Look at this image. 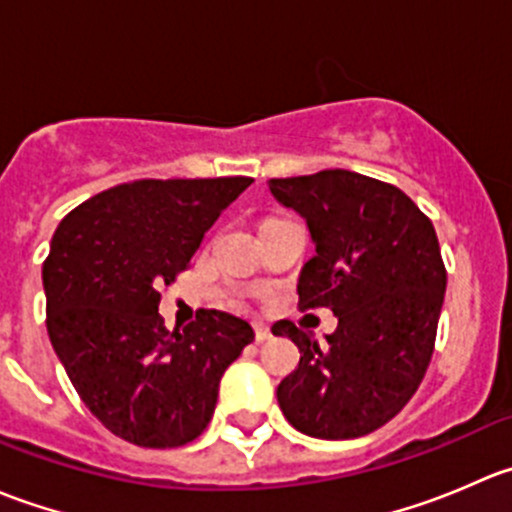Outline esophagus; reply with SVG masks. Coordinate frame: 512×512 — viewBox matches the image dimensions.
I'll return each mask as SVG.
<instances>
[{"label":"esophagus","mask_w":512,"mask_h":512,"mask_svg":"<svg viewBox=\"0 0 512 512\" xmlns=\"http://www.w3.org/2000/svg\"><path fill=\"white\" fill-rule=\"evenodd\" d=\"M270 339H272L270 327H265L262 322H255V342L262 344V342H270Z\"/></svg>","instance_id":"34e87169"}]
</instances>
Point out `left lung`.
I'll use <instances>...</instances> for the list:
<instances>
[{
	"label": "left lung",
	"mask_w": 512,
	"mask_h": 512,
	"mask_svg": "<svg viewBox=\"0 0 512 512\" xmlns=\"http://www.w3.org/2000/svg\"><path fill=\"white\" fill-rule=\"evenodd\" d=\"M307 220L317 255L299 277V312L327 307L337 332L317 344L289 319L272 327L299 349L277 386L297 431L344 441L376 431L416 394L436 347L446 267L428 215L404 190L354 170L272 178Z\"/></svg>",
	"instance_id": "8db88e82"
}]
</instances>
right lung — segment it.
Masks as SVG:
<instances>
[{"label":"right lung","instance_id":"add662e5","mask_svg":"<svg viewBox=\"0 0 512 512\" xmlns=\"http://www.w3.org/2000/svg\"><path fill=\"white\" fill-rule=\"evenodd\" d=\"M252 183L143 178L71 210L44 260L46 329L81 396L113 436L178 448L213 418L225 369L255 339L245 319L198 309L183 332L158 314V287L190 267L220 213Z\"/></svg>","mask_w":512,"mask_h":512}]
</instances>
